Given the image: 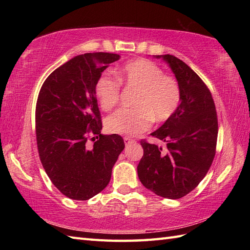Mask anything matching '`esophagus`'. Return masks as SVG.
<instances>
[{
	"label": "esophagus",
	"instance_id": "obj_1",
	"mask_svg": "<svg viewBox=\"0 0 250 250\" xmlns=\"http://www.w3.org/2000/svg\"><path fill=\"white\" fill-rule=\"evenodd\" d=\"M124 141H125V145H129V144H132V143H134V141L132 140V139H130V137H128V136L124 137Z\"/></svg>",
	"mask_w": 250,
	"mask_h": 250
}]
</instances>
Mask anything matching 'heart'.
Returning <instances> with one entry per match:
<instances>
[{
    "instance_id": "obj_1",
    "label": "heart",
    "mask_w": 250,
    "mask_h": 250,
    "mask_svg": "<svg viewBox=\"0 0 250 250\" xmlns=\"http://www.w3.org/2000/svg\"><path fill=\"white\" fill-rule=\"evenodd\" d=\"M118 82L102 75L95 83V95L104 110L119 102L120 84L136 89L133 109H119L107 117L106 130L110 133L134 136L147 131L155 120L167 121L180 103V88L176 79L164 75L156 63L140 59L132 61L116 73Z\"/></svg>"
}]
</instances>
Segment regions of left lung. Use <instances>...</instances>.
Returning <instances> with one entry per match:
<instances>
[{
  "label": "left lung",
  "instance_id": "1",
  "mask_svg": "<svg viewBox=\"0 0 250 250\" xmlns=\"http://www.w3.org/2000/svg\"><path fill=\"white\" fill-rule=\"evenodd\" d=\"M171 68L180 88V103L171 118L150 135L167 150L147 142L137 166L143 186L162 198L176 200L191 192L213 163L218 121L208 88L193 70L171 55L153 56Z\"/></svg>",
  "mask_w": 250,
  "mask_h": 250
}]
</instances>
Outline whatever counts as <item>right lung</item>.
Returning a JSON list of instances; mask_svg holds the SVG:
<instances>
[{
    "label": "right lung",
    "mask_w": 250,
    "mask_h": 250,
    "mask_svg": "<svg viewBox=\"0 0 250 250\" xmlns=\"http://www.w3.org/2000/svg\"><path fill=\"white\" fill-rule=\"evenodd\" d=\"M120 59L108 52L72 58L52 72L36 103V142L41 162L56 188L72 200L86 201L108 185L124 150L118 134L103 135L95 97L102 73ZM91 135L95 143L87 144Z\"/></svg>",
    "instance_id": "right-lung-1"
}]
</instances>
